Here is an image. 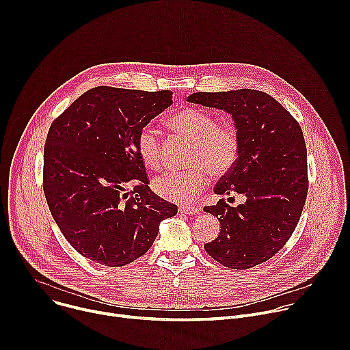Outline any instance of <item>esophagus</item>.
Returning a JSON list of instances; mask_svg holds the SVG:
<instances>
[{"instance_id":"esophagus-1","label":"esophagus","mask_w":350,"mask_h":350,"mask_svg":"<svg viewBox=\"0 0 350 350\" xmlns=\"http://www.w3.org/2000/svg\"><path fill=\"white\" fill-rule=\"evenodd\" d=\"M178 213L185 215V216H192V215H198L199 209L196 206H180Z\"/></svg>"}]
</instances>
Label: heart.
<instances>
[{"instance_id": "obj_1", "label": "heart", "mask_w": 350, "mask_h": 350, "mask_svg": "<svg viewBox=\"0 0 350 350\" xmlns=\"http://www.w3.org/2000/svg\"><path fill=\"white\" fill-rule=\"evenodd\" d=\"M169 126L185 139L193 142L189 170H170L159 174L154 191L166 201L185 204L202 192L209 183V172L221 177L238 162L241 139L231 124H219L217 118L195 107H187L169 119ZM137 151L142 163L157 170L163 163L161 135L152 124L141 127L137 137Z\"/></svg>"}]
</instances>
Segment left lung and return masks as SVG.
Returning <instances> with one entry per match:
<instances>
[{
    "instance_id": "left-lung-1",
    "label": "left lung",
    "mask_w": 350,
    "mask_h": 350,
    "mask_svg": "<svg viewBox=\"0 0 350 350\" xmlns=\"http://www.w3.org/2000/svg\"><path fill=\"white\" fill-rule=\"evenodd\" d=\"M187 99L228 112L241 139L238 162L215 193H242L246 202L232 208L220 199L205 206L220 221L219 237L205 243V251L228 269L255 267L280 251L301 219L309 188L302 129L278 101L258 90L193 92Z\"/></svg>"
}]
</instances>
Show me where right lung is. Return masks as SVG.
<instances>
[{"mask_svg": "<svg viewBox=\"0 0 350 350\" xmlns=\"http://www.w3.org/2000/svg\"><path fill=\"white\" fill-rule=\"evenodd\" d=\"M173 92L99 85L48 130L42 188L51 215L84 258L126 266L152 246L162 220L177 215L148 187L137 137L173 104ZM133 185L131 191L128 187Z\"/></svg>", "mask_w": 350, "mask_h": 350, "instance_id": "obj_1", "label": "right lung"}]
</instances>
